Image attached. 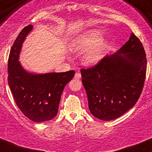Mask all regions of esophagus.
<instances>
[{"label":"esophagus","instance_id":"obj_1","mask_svg":"<svg viewBox=\"0 0 152 152\" xmlns=\"http://www.w3.org/2000/svg\"><path fill=\"white\" fill-rule=\"evenodd\" d=\"M81 73H79V72H76V73H75V76H74V78L76 79H81Z\"/></svg>","mask_w":152,"mask_h":152}]
</instances>
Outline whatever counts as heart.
Segmentation results:
<instances>
[{
    "mask_svg": "<svg viewBox=\"0 0 152 152\" xmlns=\"http://www.w3.org/2000/svg\"><path fill=\"white\" fill-rule=\"evenodd\" d=\"M102 39V34L97 29H90L75 38L71 43V52H83L82 60L85 65L94 66L100 62L104 57L106 43Z\"/></svg>",
    "mask_w": 152,
    "mask_h": 152,
    "instance_id": "1",
    "label": "heart"
}]
</instances>
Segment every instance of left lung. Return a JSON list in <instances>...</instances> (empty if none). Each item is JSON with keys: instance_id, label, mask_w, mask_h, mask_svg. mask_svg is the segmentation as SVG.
<instances>
[{"instance_id": "left-lung-1", "label": "left lung", "mask_w": 152, "mask_h": 152, "mask_svg": "<svg viewBox=\"0 0 152 152\" xmlns=\"http://www.w3.org/2000/svg\"><path fill=\"white\" fill-rule=\"evenodd\" d=\"M146 73L144 47L131 33L115 53L106 56L94 67L81 70L91 114L107 121L123 115L138 101Z\"/></svg>"}]
</instances>
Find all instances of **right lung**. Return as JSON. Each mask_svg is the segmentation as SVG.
I'll return each instance as SVG.
<instances>
[{
	"label": "right lung",
	"mask_w": 152,
	"mask_h": 152,
	"mask_svg": "<svg viewBox=\"0 0 152 152\" xmlns=\"http://www.w3.org/2000/svg\"><path fill=\"white\" fill-rule=\"evenodd\" d=\"M33 29L31 24L21 30L11 47L8 57V83L15 102L25 116L34 122L50 121L56 116L66 85L74 71L37 74L26 71L19 61L21 47Z\"/></svg>",
	"instance_id": "1"
}]
</instances>
